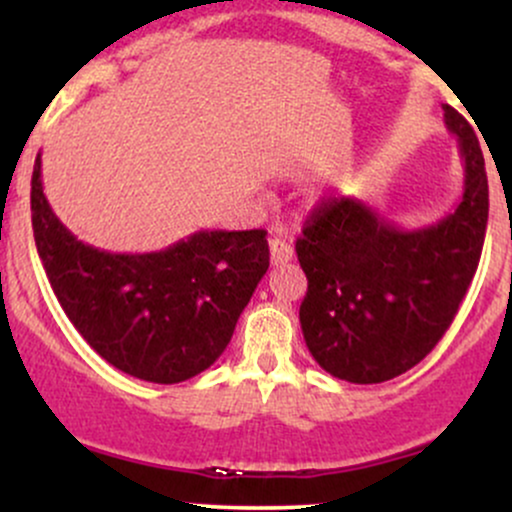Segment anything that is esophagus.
I'll return each mask as SVG.
<instances>
[{
  "instance_id": "esophagus-1",
  "label": "esophagus",
  "mask_w": 512,
  "mask_h": 512,
  "mask_svg": "<svg viewBox=\"0 0 512 512\" xmlns=\"http://www.w3.org/2000/svg\"><path fill=\"white\" fill-rule=\"evenodd\" d=\"M269 260H272V264H276V267H279V264L291 262L293 260V248L289 243H286V240L272 238V240H269Z\"/></svg>"
}]
</instances>
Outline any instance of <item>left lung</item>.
<instances>
[{"label": "left lung", "instance_id": "obj_1", "mask_svg": "<svg viewBox=\"0 0 512 512\" xmlns=\"http://www.w3.org/2000/svg\"><path fill=\"white\" fill-rule=\"evenodd\" d=\"M464 190L433 226H392L356 197L322 202L296 240L308 293L301 330L308 351L334 378L385 383L424 361L440 342L477 274L489 221V180L474 129L450 105Z\"/></svg>", "mask_w": 512, "mask_h": 512}]
</instances>
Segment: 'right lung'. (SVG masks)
<instances>
[{
    "instance_id": "1",
    "label": "right lung",
    "mask_w": 512,
    "mask_h": 512,
    "mask_svg": "<svg viewBox=\"0 0 512 512\" xmlns=\"http://www.w3.org/2000/svg\"><path fill=\"white\" fill-rule=\"evenodd\" d=\"M33 238L52 291L88 346L146 383L195 378L223 354L269 267L267 231H199L125 255L72 236L31 180Z\"/></svg>"
}]
</instances>
